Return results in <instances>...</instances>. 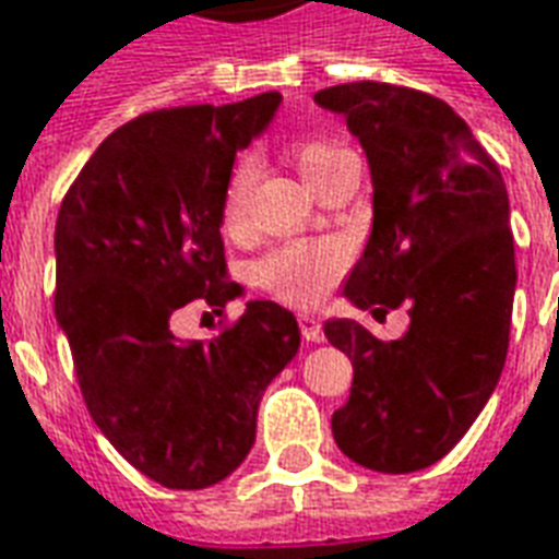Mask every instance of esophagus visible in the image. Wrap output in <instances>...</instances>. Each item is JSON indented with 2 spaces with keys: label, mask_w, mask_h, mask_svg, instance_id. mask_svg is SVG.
I'll return each instance as SVG.
<instances>
[{
  "label": "esophagus",
  "mask_w": 559,
  "mask_h": 559,
  "mask_svg": "<svg viewBox=\"0 0 559 559\" xmlns=\"http://www.w3.org/2000/svg\"><path fill=\"white\" fill-rule=\"evenodd\" d=\"M297 323H300V332L308 343L323 341V325H320V320H317L314 314L302 311V314H297Z\"/></svg>",
  "instance_id": "obj_1"
}]
</instances>
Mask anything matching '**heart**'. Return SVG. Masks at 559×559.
<instances>
[{
    "instance_id": "obj_1",
    "label": "heart",
    "mask_w": 559,
    "mask_h": 559,
    "mask_svg": "<svg viewBox=\"0 0 559 559\" xmlns=\"http://www.w3.org/2000/svg\"><path fill=\"white\" fill-rule=\"evenodd\" d=\"M341 153V146L323 141V138H302L294 144V160L311 187ZM253 176H257V160L253 155H242L230 169L225 195H222V218L227 227H239L245 222ZM343 265H346V253L337 242L297 239V242H288L267 253L259 262L257 274L259 283L280 300L294 302V306H311L332 288Z\"/></svg>"
}]
</instances>
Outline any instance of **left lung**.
Segmentation results:
<instances>
[{
    "label": "left lung",
    "instance_id": "1",
    "mask_svg": "<svg viewBox=\"0 0 559 559\" xmlns=\"http://www.w3.org/2000/svg\"><path fill=\"white\" fill-rule=\"evenodd\" d=\"M314 103L346 118L372 173V234L343 294L372 314L409 308L390 343L355 320L325 323L355 369L334 441L369 471H421L471 430L506 366L516 288L506 181L439 97L364 80Z\"/></svg>",
    "mask_w": 559,
    "mask_h": 559
}]
</instances>
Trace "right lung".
Segmentation results:
<instances>
[{
    "label": "right lung",
    "mask_w": 559,
    "mask_h": 559,
    "mask_svg": "<svg viewBox=\"0 0 559 559\" xmlns=\"http://www.w3.org/2000/svg\"><path fill=\"white\" fill-rule=\"evenodd\" d=\"M283 95L158 109L115 129L60 204L53 314L88 413L132 467L202 490L245 462L262 392L300 349L288 308L251 300L230 329L178 341L173 314L239 297L225 280L222 195Z\"/></svg>",
    "instance_id": "add662e5"
}]
</instances>
